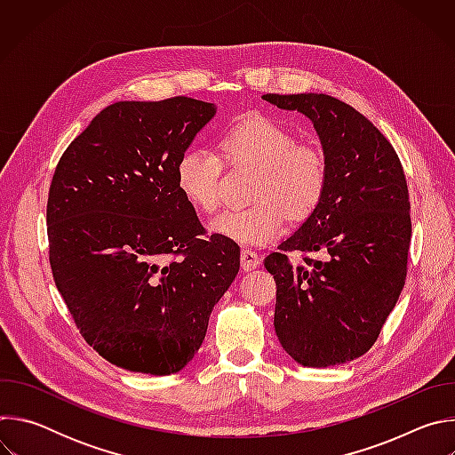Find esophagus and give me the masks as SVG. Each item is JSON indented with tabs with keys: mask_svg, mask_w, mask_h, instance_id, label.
<instances>
[{
	"mask_svg": "<svg viewBox=\"0 0 455 455\" xmlns=\"http://www.w3.org/2000/svg\"><path fill=\"white\" fill-rule=\"evenodd\" d=\"M261 263V257L251 248H243L241 250V267L243 270H253L255 267H259Z\"/></svg>",
	"mask_w": 455,
	"mask_h": 455,
	"instance_id": "esophagus-1",
	"label": "esophagus"
}]
</instances>
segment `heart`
Here are the masks:
<instances>
[{
  "instance_id": "b5f03b06",
  "label": "heart",
  "mask_w": 455,
  "mask_h": 455,
  "mask_svg": "<svg viewBox=\"0 0 455 455\" xmlns=\"http://www.w3.org/2000/svg\"><path fill=\"white\" fill-rule=\"evenodd\" d=\"M221 151L187 149L176 165L185 200L205 214L221 205L225 162L259 169L251 188V207L225 211L211 230L241 244H261L279 237L288 223L307 220L328 188V156L315 144H299L288 127L265 115L239 120L221 139Z\"/></svg>"
}]
</instances>
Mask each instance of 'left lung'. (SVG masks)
<instances>
[{"label":"left lung","mask_w":455,"mask_h":455,"mask_svg":"<svg viewBox=\"0 0 455 455\" xmlns=\"http://www.w3.org/2000/svg\"><path fill=\"white\" fill-rule=\"evenodd\" d=\"M263 99L306 115L330 164L316 211L265 257L277 286L275 333L306 367L346 363L372 347L405 286L412 234L405 172L391 142L353 106L323 93ZM293 251L307 267L289 261Z\"/></svg>","instance_id":"1"}]
</instances>
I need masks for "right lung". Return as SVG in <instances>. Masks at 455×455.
Segmentation results:
<instances>
[{
  "label": "right lung",
  "mask_w": 455,
  "mask_h": 455,
  "mask_svg": "<svg viewBox=\"0 0 455 455\" xmlns=\"http://www.w3.org/2000/svg\"><path fill=\"white\" fill-rule=\"evenodd\" d=\"M216 106L115 102L62 153L48 190V259L83 339L133 372H178L239 272L235 241L205 235L176 165Z\"/></svg>",
  "instance_id": "obj_1"
}]
</instances>
